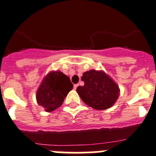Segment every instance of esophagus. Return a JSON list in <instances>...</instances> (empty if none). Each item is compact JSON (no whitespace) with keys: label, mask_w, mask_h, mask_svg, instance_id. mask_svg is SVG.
Returning a JSON list of instances; mask_svg holds the SVG:
<instances>
[{"label":"esophagus","mask_w":156,"mask_h":156,"mask_svg":"<svg viewBox=\"0 0 156 156\" xmlns=\"http://www.w3.org/2000/svg\"><path fill=\"white\" fill-rule=\"evenodd\" d=\"M78 84L74 85V90H76V89L78 88Z\"/></svg>","instance_id":"1"}]
</instances>
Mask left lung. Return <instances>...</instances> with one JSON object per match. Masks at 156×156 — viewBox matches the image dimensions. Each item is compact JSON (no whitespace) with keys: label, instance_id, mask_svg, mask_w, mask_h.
I'll use <instances>...</instances> for the list:
<instances>
[{"label":"left lung","instance_id":"1","mask_svg":"<svg viewBox=\"0 0 156 156\" xmlns=\"http://www.w3.org/2000/svg\"><path fill=\"white\" fill-rule=\"evenodd\" d=\"M84 86H78L77 92L87 105L102 110L110 108L118 98L117 85L103 71L91 70L83 74Z\"/></svg>","mask_w":156,"mask_h":156}]
</instances>
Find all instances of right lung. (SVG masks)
<instances>
[{
	"instance_id": "1",
	"label": "right lung",
	"mask_w": 156,
	"mask_h": 156,
	"mask_svg": "<svg viewBox=\"0 0 156 156\" xmlns=\"http://www.w3.org/2000/svg\"><path fill=\"white\" fill-rule=\"evenodd\" d=\"M73 89L69 77L60 71L51 72L46 76L36 93L38 104L51 112L63 102L68 93Z\"/></svg>"
}]
</instances>
